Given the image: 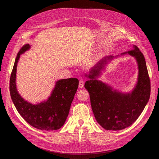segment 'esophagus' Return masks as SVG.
<instances>
[{
    "label": "esophagus",
    "mask_w": 159,
    "mask_h": 159,
    "mask_svg": "<svg viewBox=\"0 0 159 159\" xmlns=\"http://www.w3.org/2000/svg\"><path fill=\"white\" fill-rule=\"evenodd\" d=\"M79 88H82L83 87H84V81L83 80H79Z\"/></svg>",
    "instance_id": "obj_1"
}]
</instances>
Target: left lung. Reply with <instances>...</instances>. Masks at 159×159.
Segmentation results:
<instances>
[{"label":"left lung","mask_w":159,"mask_h":159,"mask_svg":"<svg viewBox=\"0 0 159 159\" xmlns=\"http://www.w3.org/2000/svg\"><path fill=\"white\" fill-rule=\"evenodd\" d=\"M135 58L139 75L135 88L129 93H122L97 79L107 62L115 57L106 56L100 60L85 76L89 79L84 87L88 91L93 113L97 122L106 130H121L135 122L143 111L150 96V80L144 57L137 46L121 53Z\"/></svg>","instance_id":"1"}]
</instances>
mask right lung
Returning a JSON list of instances; mask_svg holds the SVG:
<instances>
[{"instance_id":"1","label":"right lung","mask_w":159,"mask_h":159,"mask_svg":"<svg viewBox=\"0 0 159 159\" xmlns=\"http://www.w3.org/2000/svg\"><path fill=\"white\" fill-rule=\"evenodd\" d=\"M31 48L29 44L24 45L18 53L11 74L10 91L12 101L22 117L29 124L43 131L60 129L68 117L71 104L79 86L76 78L61 79L56 82L52 92L46 101L33 104L19 93L16 85V73L20 55Z\"/></svg>"}]
</instances>
